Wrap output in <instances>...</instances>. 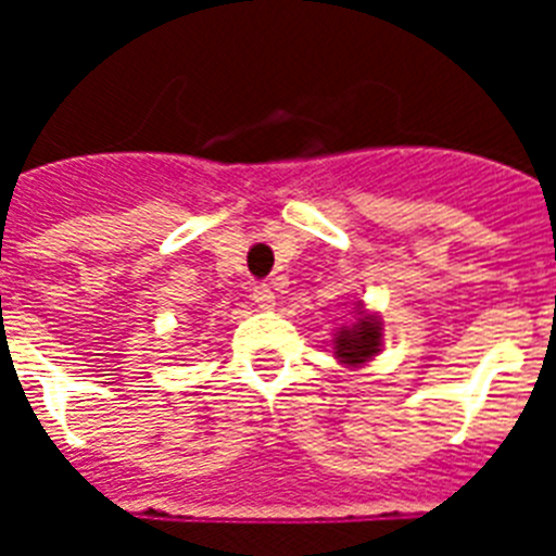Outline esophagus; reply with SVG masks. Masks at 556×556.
I'll use <instances>...</instances> for the list:
<instances>
[{
    "label": "esophagus",
    "mask_w": 556,
    "mask_h": 556,
    "mask_svg": "<svg viewBox=\"0 0 556 556\" xmlns=\"http://www.w3.org/2000/svg\"><path fill=\"white\" fill-rule=\"evenodd\" d=\"M253 301L258 303L262 308H273L275 306V292L267 287V283H255L253 287Z\"/></svg>",
    "instance_id": "34e87169"
}]
</instances>
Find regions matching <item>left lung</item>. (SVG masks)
<instances>
[{
	"mask_svg": "<svg viewBox=\"0 0 556 556\" xmlns=\"http://www.w3.org/2000/svg\"><path fill=\"white\" fill-rule=\"evenodd\" d=\"M381 348V323L372 314H362L353 328H339L333 337V351H337L342 365L358 367L370 362Z\"/></svg>",
	"mask_w": 556,
	"mask_h": 556,
	"instance_id": "obj_1",
	"label": "left lung"
}]
</instances>
